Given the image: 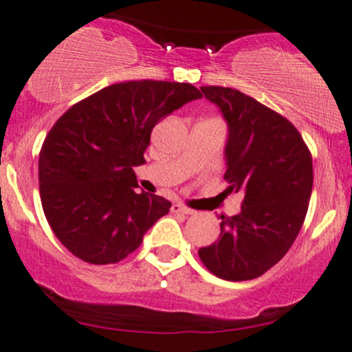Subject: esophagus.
<instances>
[{
  "mask_svg": "<svg viewBox=\"0 0 352 352\" xmlns=\"http://www.w3.org/2000/svg\"><path fill=\"white\" fill-rule=\"evenodd\" d=\"M172 211L179 212V214H194V209L187 208V206L180 204V202H173L172 204Z\"/></svg>",
  "mask_w": 352,
  "mask_h": 352,
  "instance_id": "obj_1",
  "label": "esophagus"
}]
</instances>
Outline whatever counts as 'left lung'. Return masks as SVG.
<instances>
[{"mask_svg": "<svg viewBox=\"0 0 352 352\" xmlns=\"http://www.w3.org/2000/svg\"><path fill=\"white\" fill-rule=\"evenodd\" d=\"M228 124L230 192H243L242 211L221 214L219 239L199 248L209 272L248 281L278 264L296 240L314 187L311 153L281 113L235 88L201 87Z\"/></svg>", "mask_w": 352, "mask_h": 352, "instance_id": "8db88e82", "label": "left lung"}]
</instances>
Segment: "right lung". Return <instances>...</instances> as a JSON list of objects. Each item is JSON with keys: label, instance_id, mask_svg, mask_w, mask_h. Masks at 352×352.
I'll return each instance as SVG.
<instances>
[{"label": "right lung", "instance_id": "add662e5", "mask_svg": "<svg viewBox=\"0 0 352 352\" xmlns=\"http://www.w3.org/2000/svg\"><path fill=\"white\" fill-rule=\"evenodd\" d=\"M202 94L190 83L138 80L110 85L66 110L38 153L44 214L67 250L88 264L133 254L172 202L136 192L160 119Z\"/></svg>", "mask_w": 352, "mask_h": 352}]
</instances>
